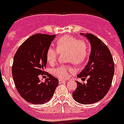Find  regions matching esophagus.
I'll return each instance as SVG.
<instances>
[{
  "instance_id": "1",
  "label": "esophagus",
  "mask_w": 124,
  "mask_h": 124,
  "mask_svg": "<svg viewBox=\"0 0 124 124\" xmlns=\"http://www.w3.org/2000/svg\"><path fill=\"white\" fill-rule=\"evenodd\" d=\"M66 80H64V79H59V83H62L66 82Z\"/></svg>"
}]
</instances>
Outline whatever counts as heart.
<instances>
[{
  "label": "heart",
  "mask_w": 124,
  "mask_h": 124,
  "mask_svg": "<svg viewBox=\"0 0 124 124\" xmlns=\"http://www.w3.org/2000/svg\"><path fill=\"white\" fill-rule=\"evenodd\" d=\"M56 48L50 47L46 50V58L50 64L56 62L58 53H66L67 62L80 64L87 59L89 52V45L87 41L78 39L71 35H66L58 39ZM75 70L74 67L71 66L60 65L52 70V74L58 78L66 79Z\"/></svg>",
  "instance_id": "obj_1"
}]
</instances>
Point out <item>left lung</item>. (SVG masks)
I'll return each mask as SVG.
<instances>
[{"instance_id":"8db88e82","label":"left lung","mask_w":124,"mask_h":124,"mask_svg":"<svg viewBox=\"0 0 124 124\" xmlns=\"http://www.w3.org/2000/svg\"><path fill=\"white\" fill-rule=\"evenodd\" d=\"M85 36L90 42L91 51L88 64L78 78L87 80L86 83L77 81L78 87L72 96L79 103L90 104L99 101L108 92L114 74V63L110 50L101 39L91 33Z\"/></svg>"}]
</instances>
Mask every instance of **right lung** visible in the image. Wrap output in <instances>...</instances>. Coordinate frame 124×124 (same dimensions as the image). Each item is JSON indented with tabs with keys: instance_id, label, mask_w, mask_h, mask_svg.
I'll list each match as a JSON object with an SVG mask.
<instances>
[{
	"instance_id": "right-lung-1",
	"label": "right lung",
	"mask_w": 124,
	"mask_h": 124,
	"mask_svg": "<svg viewBox=\"0 0 124 124\" xmlns=\"http://www.w3.org/2000/svg\"><path fill=\"white\" fill-rule=\"evenodd\" d=\"M55 35L37 33L23 43L16 51L12 64V77L20 96L34 104H44L54 95L58 79L48 74L43 82L39 75L45 74L46 53Z\"/></svg>"
}]
</instances>
